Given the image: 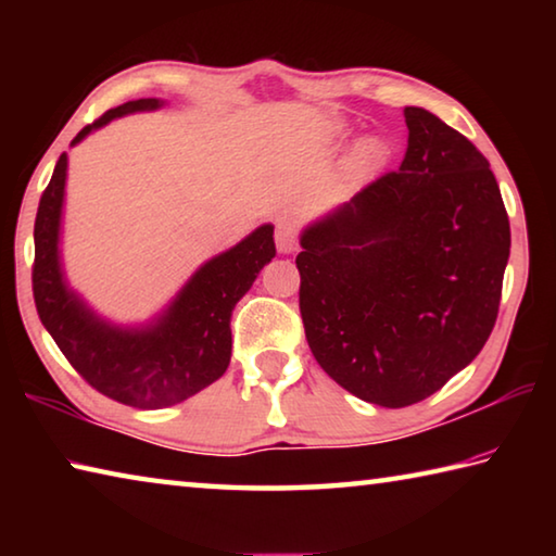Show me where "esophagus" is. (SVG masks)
<instances>
[{
	"label": "esophagus",
	"instance_id": "1",
	"mask_svg": "<svg viewBox=\"0 0 556 556\" xmlns=\"http://www.w3.org/2000/svg\"><path fill=\"white\" fill-rule=\"evenodd\" d=\"M275 242L279 252H294L299 248V220L281 215L275 225Z\"/></svg>",
	"mask_w": 556,
	"mask_h": 556
}]
</instances>
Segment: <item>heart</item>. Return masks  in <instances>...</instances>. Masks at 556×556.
I'll return each mask as SVG.
<instances>
[{
    "label": "heart",
    "mask_w": 556,
    "mask_h": 556,
    "mask_svg": "<svg viewBox=\"0 0 556 556\" xmlns=\"http://www.w3.org/2000/svg\"><path fill=\"white\" fill-rule=\"evenodd\" d=\"M357 159L368 166H378L384 159V144L380 139H365L361 149H357Z\"/></svg>",
    "instance_id": "heart-1"
}]
</instances>
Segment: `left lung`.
<instances>
[{"label": "left lung", "mask_w": 556, "mask_h": 556, "mask_svg": "<svg viewBox=\"0 0 556 556\" xmlns=\"http://www.w3.org/2000/svg\"><path fill=\"white\" fill-rule=\"evenodd\" d=\"M397 172L301 235L299 312L343 390L400 409L444 388L491 336L510 220L488 159L421 108Z\"/></svg>", "instance_id": "8db88e82"}]
</instances>
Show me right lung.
<instances>
[{
	"mask_svg": "<svg viewBox=\"0 0 556 556\" xmlns=\"http://www.w3.org/2000/svg\"><path fill=\"white\" fill-rule=\"evenodd\" d=\"M154 108H159L154 98L112 108L83 127L73 144L110 119ZM65 168L68 159L61 154L34 223L31 287L46 331L92 390L119 404L159 409L208 388L228 370L232 308L248 294L260 269L275 257V228L262 225L232 250L205 262L154 326L122 331L92 316L63 281L59 225Z\"/></svg>",
	"mask_w": 556,
	"mask_h": 556,
	"instance_id": "add662e5",
	"label": "right lung"
}]
</instances>
